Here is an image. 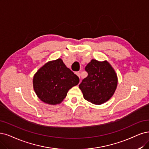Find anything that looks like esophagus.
I'll use <instances>...</instances> for the list:
<instances>
[{
    "mask_svg": "<svg viewBox=\"0 0 149 149\" xmlns=\"http://www.w3.org/2000/svg\"><path fill=\"white\" fill-rule=\"evenodd\" d=\"M75 74H77V76L79 77V78L80 77V72H76Z\"/></svg>",
    "mask_w": 149,
    "mask_h": 149,
    "instance_id": "34e87169",
    "label": "esophagus"
}]
</instances>
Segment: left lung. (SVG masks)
Masks as SVG:
<instances>
[{
  "label": "left lung",
  "instance_id": "left-lung-1",
  "mask_svg": "<svg viewBox=\"0 0 149 149\" xmlns=\"http://www.w3.org/2000/svg\"><path fill=\"white\" fill-rule=\"evenodd\" d=\"M88 76L82 80L79 88L85 100L100 105L107 102L117 88V74L107 61L101 62L92 59L85 67Z\"/></svg>",
  "mask_w": 149,
  "mask_h": 149
}]
</instances>
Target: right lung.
<instances>
[{
  "label": "right lung",
  "instance_id": "obj_1",
  "mask_svg": "<svg viewBox=\"0 0 149 149\" xmlns=\"http://www.w3.org/2000/svg\"><path fill=\"white\" fill-rule=\"evenodd\" d=\"M79 81L78 76L59 58L47 63L37 70L33 78V87L42 101L56 105L63 101L68 91Z\"/></svg>",
  "mask_w": 149,
  "mask_h": 149
}]
</instances>
